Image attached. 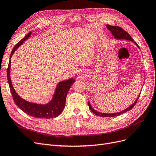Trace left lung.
I'll list each match as a JSON object with an SVG mask.
<instances>
[{"instance_id":"1","label":"left lung","mask_w":156,"mask_h":156,"mask_svg":"<svg viewBox=\"0 0 156 156\" xmlns=\"http://www.w3.org/2000/svg\"><path fill=\"white\" fill-rule=\"evenodd\" d=\"M106 27L107 28L108 30H110L112 34L114 36V37H115V39H116V40H129V41L134 42V40L131 37V36L126 31H125L124 29H122L121 27H118V26H111V25H106ZM134 44L139 48V45H137V44L136 43V42H134ZM140 94V93L139 94V96L137 97V98H136V100L134 101V103H133V104H131L129 107L126 108V109H124V111H122L119 112H115V113H103V112H98V111L94 109V108L92 107L89 101H88V107L90 108V109L92 111V112L93 113H94V114H95V115H96L97 116H103V117H114V116H119L120 115L123 114V113H125V112H127L128 111L131 110V108L135 105L136 103V101H137L138 99L139 98Z\"/></svg>"}]
</instances>
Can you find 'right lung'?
<instances>
[{
  "label": "right lung",
  "instance_id": "right-lung-1",
  "mask_svg": "<svg viewBox=\"0 0 156 156\" xmlns=\"http://www.w3.org/2000/svg\"><path fill=\"white\" fill-rule=\"evenodd\" d=\"M30 35L31 32L27 34L21 41H19L12 51L7 69V77L9 87H10L14 102L23 111H24L27 115L37 118V119H52V118L58 116L62 112L65 107L66 99L68 90L75 81L73 78H71L59 82L56 85L53 98L46 104H37V103L29 102L18 95L13 87L10 78V59L16 50L24 43L25 41L29 39Z\"/></svg>",
  "mask_w": 156,
  "mask_h": 156
}]
</instances>
